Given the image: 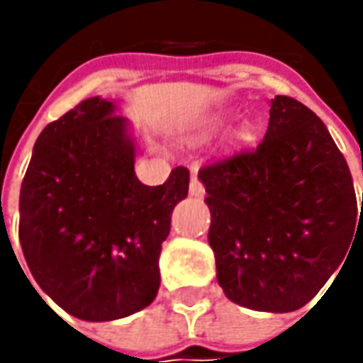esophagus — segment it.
<instances>
[{
  "mask_svg": "<svg viewBox=\"0 0 363 363\" xmlns=\"http://www.w3.org/2000/svg\"><path fill=\"white\" fill-rule=\"evenodd\" d=\"M189 194H191L194 198H203V194H206V189H203L202 182L198 179V175H191V184H189Z\"/></svg>",
  "mask_w": 363,
  "mask_h": 363,
  "instance_id": "esophagus-1",
  "label": "esophagus"
}]
</instances>
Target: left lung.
<instances>
[{"label":"left lung","mask_w":363,"mask_h":363,"mask_svg":"<svg viewBox=\"0 0 363 363\" xmlns=\"http://www.w3.org/2000/svg\"><path fill=\"white\" fill-rule=\"evenodd\" d=\"M198 177L218 283L232 303L269 313L301 309L350 258L363 196L357 212L342 151L299 101L274 96L264 139L203 165Z\"/></svg>","instance_id":"obj_1"}]
</instances>
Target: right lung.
<instances>
[{"label": "right lung", "mask_w": 363, "mask_h": 363, "mask_svg": "<svg viewBox=\"0 0 363 363\" xmlns=\"http://www.w3.org/2000/svg\"><path fill=\"white\" fill-rule=\"evenodd\" d=\"M189 172L163 186L135 175L129 121L92 96L35 139L20 189V242L40 289L66 313L113 321L151 305L161 242Z\"/></svg>", "instance_id": "add662e5"}]
</instances>
